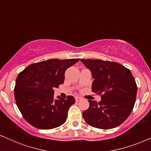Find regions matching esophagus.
<instances>
[{"label":"esophagus","instance_id":"obj_1","mask_svg":"<svg viewBox=\"0 0 151 151\" xmlns=\"http://www.w3.org/2000/svg\"><path fill=\"white\" fill-rule=\"evenodd\" d=\"M81 99H82V98L79 97V96H77V97H75V100H76V101H81Z\"/></svg>","mask_w":151,"mask_h":151}]
</instances>
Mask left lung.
Here are the masks:
<instances>
[{
	"label": "left lung",
	"mask_w": 151,
	"mask_h": 151,
	"mask_svg": "<svg viewBox=\"0 0 151 151\" xmlns=\"http://www.w3.org/2000/svg\"><path fill=\"white\" fill-rule=\"evenodd\" d=\"M94 79L91 90L101 94V101L88 100L83 112L86 124L100 129H111L125 121L136 102L137 85L131 71L115 62L81 59Z\"/></svg>",
	"instance_id": "left-lung-1"
}]
</instances>
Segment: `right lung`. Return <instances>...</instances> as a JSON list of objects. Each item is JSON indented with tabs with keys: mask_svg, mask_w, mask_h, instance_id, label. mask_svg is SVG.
<instances>
[{
	"mask_svg": "<svg viewBox=\"0 0 151 151\" xmlns=\"http://www.w3.org/2000/svg\"><path fill=\"white\" fill-rule=\"evenodd\" d=\"M79 59H51L32 64L20 72L14 89L15 99L22 116L40 129H52L67 120L74 96L54 98V89L65 81V73Z\"/></svg>",
	"mask_w": 151,
	"mask_h": 151,
	"instance_id": "add662e5",
	"label": "right lung"
}]
</instances>
